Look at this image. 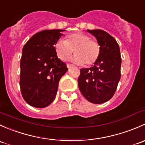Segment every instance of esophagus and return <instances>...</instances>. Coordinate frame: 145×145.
<instances>
[{"label": "esophagus", "instance_id": "obj_1", "mask_svg": "<svg viewBox=\"0 0 145 145\" xmlns=\"http://www.w3.org/2000/svg\"><path fill=\"white\" fill-rule=\"evenodd\" d=\"M72 64H67V68L68 69H69V68H71V67H72Z\"/></svg>", "mask_w": 145, "mask_h": 145}]
</instances>
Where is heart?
Listing matches in <instances>:
<instances>
[{
  "label": "heart",
  "instance_id": "obj_1",
  "mask_svg": "<svg viewBox=\"0 0 145 145\" xmlns=\"http://www.w3.org/2000/svg\"><path fill=\"white\" fill-rule=\"evenodd\" d=\"M55 53L61 60H66L72 54L70 60L78 64L90 65L95 63L100 53V46L95 40H90L84 33L75 32L69 34L65 40H59L54 45Z\"/></svg>",
  "mask_w": 145,
  "mask_h": 145
}]
</instances>
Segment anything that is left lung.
I'll return each instance as SVG.
<instances>
[{
    "label": "left lung",
    "instance_id": "8db88e82",
    "mask_svg": "<svg viewBox=\"0 0 145 145\" xmlns=\"http://www.w3.org/2000/svg\"><path fill=\"white\" fill-rule=\"evenodd\" d=\"M87 31L95 37L100 46L98 59L90 68L81 69L78 88L89 102L102 104L114 95L121 78V57L116 40L101 29Z\"/></svg>",
    "mask_w": 145,
    "mask_h": 145
}]
</instances>
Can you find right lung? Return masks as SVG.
<instances>
[{"label":"right lung","instance_id":"1","mask_svg":"<svg viewBox=\"0 0 145 145\" xmlns=\"http://www.w3.org/2000/svg\"><path fill=\"white\" fill-rule=\"evenodd\" d=\"M65 30H43L24 45L20 62V86L24 100L32 106L44 108L53 102L67 65L55 53L54 45Z\"/></svg>","mask_w":145,"mask_h":145}]
</instances>
